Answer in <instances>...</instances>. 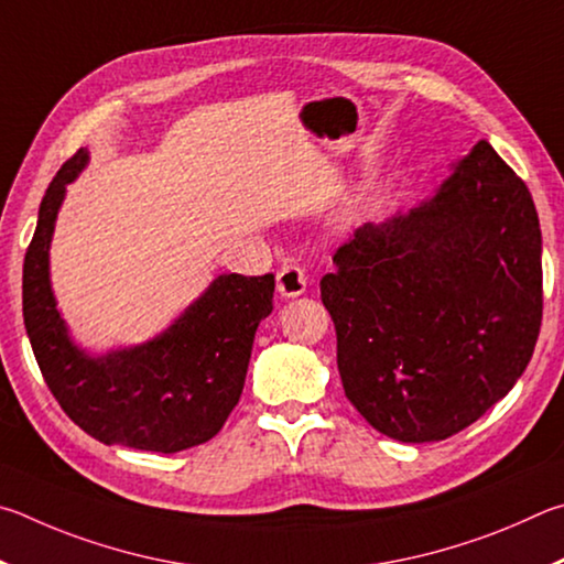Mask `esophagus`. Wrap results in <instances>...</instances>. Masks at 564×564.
<instances>
[{"label": "esophagus", "instance_id": "34e87169", "mask_svg": "<svg viewBox=\"0 0 564 564\" xmlns=\"http://www.w3.org/2000/svg\"><path fill=\"white\" fill-rule=\"evenodd\" d=\"M307 290V272L300 264H284L276 272V292L282 297H300Z\"/></svg>", "mask_w": 564, "mask_h": 564}]
</instances>
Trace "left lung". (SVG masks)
<instances>
[{"instance_id": "obj_1", "label": "left lung", "mask_w": 564, "mask_h": 564, "mask_svg": "<svg viewBox=\"0 0 564 564\" xmlns=\"http://www.w3.org/2000/svg\"><path fill=\"white\" fill-rule=\"evenodd\" d=\"M322 302L344 393L383 436H456L516 387L542 324V235L516 171L480 141L431 200L334 252Z\"/></svg>"}]
</instances>
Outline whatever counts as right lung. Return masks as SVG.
Returning a JSON list of instances; mask_svg holds the SVG:
<instances>
[{"label": "right lung", "instance_id": "add662e5", "mask_svg": "<svg viewBox=\"0 0 564 564\" xmlns=\"http://www.w3.org/2000/svg\"><path fill=\"white\" fill-rule=\"evenodd\" d=\"M84 148L58 167L39 207L22 276L24 327L48 391L101 443L177 453L210 441L240 401L257 324L272 312L274 274H223L161 337L106 357L68 339L48 284V242Z\"/></svg>", "mask_w": 564, "mask_h": 564}]
</instances>
